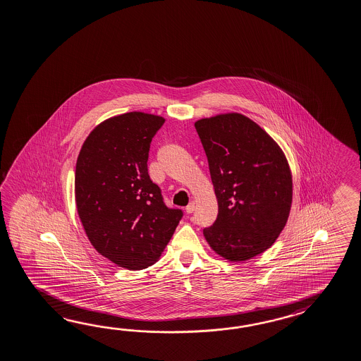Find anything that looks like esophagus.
<instances>
[{"instance_id":"obj_1","label":"esophagus","mask_w":361,"mask_h":361,"mask_svg":"<svg viewBox=\"0 0 361 361\" xmlns=\"http://www.w3.org/2000/svg\"><path fill=\"white\" fill-rule=\"evenodd\" d=\"M195 208H196V204L195 202H191L187 207H185V212L187 213H192L193 210H195Z\"/></svg>"}]
</instances>
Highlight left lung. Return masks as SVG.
Segmentation results:
<instances>
[{"mask_svg": "<svg viewBox=\"0 0 361 361\" xmlns=\"http://www.w3.org/2000/svg\"><path fill=\"white\" fill-rule=\"evenodd\" d=\"M195 127L218 202L217 219L204 236L225 260H251L274 244L290 216L288 161L277 142L240 113L202 118Z\"/></svg>", "mask_w": 361, "mask_h": 361, "instance_id": "obj_1", "label": "left lung"}]
</instances>
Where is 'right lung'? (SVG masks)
<instances>
[{"label": "right lung", "instance_id": "obj_1", "mask_svg": "<svg viewBox=\"0 0 361 361\" xmlns=\"http://www.w3.org/2000/svg\"><path fill=\"white\" fill-rule=\"evenodd\" d=\"M164 122L143 111L108 118L87 136L76 159L84 231L96 251L130 270L159 260L183 216L164 204L147 168L152 137Z\"/></svg>", "mask_w": 361, "mask_h": 361}]
</instances>
